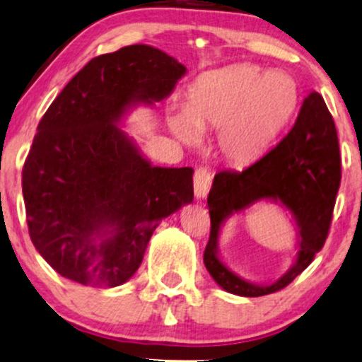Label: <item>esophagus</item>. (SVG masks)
<instances>
[{"mask_svg": "<svg viewBox=\"0 0 362 362\" xmlns=\"http://www.w3.org/2000/svg\"><path fill=\"white\" fill-rule=\"evenodd\" d=\"M210 185H212V175H210V172L204 167L197 168L194 173V192L197 199H204V197H207Z\"/></svg>", "mask_w": 362, "mask_h": 362, "instance_id": "34e87169", "label": "esophagus"}]
</instances>
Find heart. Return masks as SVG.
Instances as JSON below:
<instances>
[{
    "instance_id": "obj_1",
    "label": "heart",
    "mask_w": 362,
    "mask_h": 362,
    "mask_svg": "<svg viewBox=\"0 0 362 362\" xmlns=\"http://www.w3.org/2000/svg\"><path fill=\"white\" fill-rule=\"evenodd\" d=\"M297 103L299 88L291 75L240 63L200 75L187 95L185 113H173L168 123L187 144L199 140L197 130H218L223 157L247 165L276 144Z\"/></svg>"
}]
</instances>
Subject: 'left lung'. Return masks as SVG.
Listing matches in <instances>:
<instances>
[{
  "label": "left lung",
  "instance_id": "1",
  "mask_svg": "<svg viewBox=\"0 0 362 362\" xmlns=\"http://www.w3.org/2000/svg\"><path fill=\"white\" fill-rule=\"evenodd\" d=\"M339 185L341 155L336 125L324 98L313 91L305 97L292 130L271 152L245 170H223L214 177L207 199L210 237L204 252V264L214 281L223 291L244 297L267 296L289 286L322 249ZM260 199H271L289 209L298 227L296 262L271 284L245 281L218 255L223 222Z\"/></svg>",
  "mask_w": 362,
  "mask_h": 362
}]
</instances>
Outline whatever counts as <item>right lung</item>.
Listing matches in <instances>:
<instances>
[{"instance_id":"add662e5","label":"right lung","mask_w":362,"mask_h":362,"mask_svg":"<svg viewBox=\"0 0 362 362\" xmlns=\"http://www.w3.org/2000/svg\"><path fill=\"white\" fill-rule=\"evenodd\" d=\"M185 73L162 49L130 45L86 63L41 118L23 199L31 242L59 276L122 286L160 221L194 200V168L153 167L118 127L130 108L165 100Z\"/></svg>"}]
</instances>
